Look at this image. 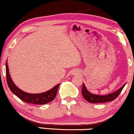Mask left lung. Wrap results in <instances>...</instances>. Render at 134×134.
<instances>
[{"label": "left lung", "instance_id": "1", "mask_svg": "<svg viewBox=\"0 0 134 134\" xmlns=\"http://www.w3.org/2000/svg\"><path fill=\"white\" fill-rule=\"evenodd\" d=\"M125 85H124L122 86L115 91L113 93L105 95V96H100V95H96L90 93L87 89L86 88V86L82 84V94L84 98L87 100V102H91V103H103V102H106L109 101H113L115 98L118 97L119 94L121 92L122 90H123L124 87L125 86Z\"/></svg>", "mask_w": 134, "mask_h": 134}]
</instances>
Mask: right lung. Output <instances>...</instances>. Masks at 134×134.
Instances as JSON below:
<instances>
[{
	"label": "right lung",
	"mask_w": 134,
	"mask_h": 134,
	"mask_svg": "<svg viewBox=\"0 0 134 134\" xmlns=\"http://www.w3.org/2000/svg\"><path fill=\"white\" fill-rule=\"evenodd\" d=\"M6 78L7 82L9 89L16 96L25 102L29 104H45L48 102L52 101L55 98L57 94L58 89L59 86V84H58L53 88L47 92H43L40 94H30L27 92L22 91L21 90L18 88L15 85L12 80L10 76L9 71V67H8L7 62H6Z\"/></svg>",
	"instance_id": "add662e5"
}]
</instances>
